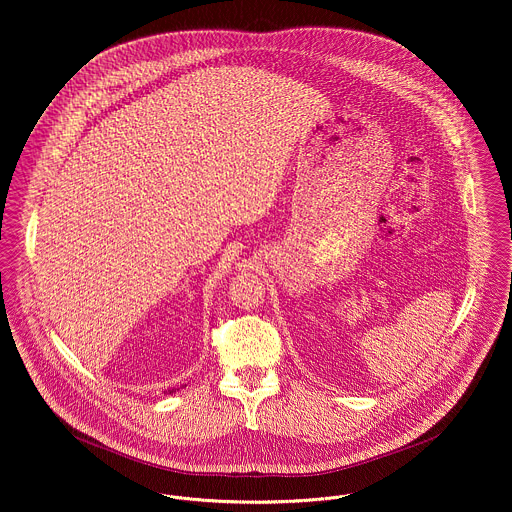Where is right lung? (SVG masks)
I'll use <instances>...</instances> for the list:
<instances>
[{
  "label": "right lung",
  "mask_w": 512,
  "mask_h": 512,
  "mask_svg": "<svg viewBox=\"0 0 512 512\" xmlns=\"http://www.w3.org/2000/svg\"><path fill=\"white\" fill-rule=\"evenodd\" d=\"M176 390H178V388H172V390H169V393H174Z\"/></svg>",
  "instance_id": "1"
}]
</instances>
